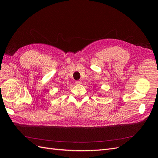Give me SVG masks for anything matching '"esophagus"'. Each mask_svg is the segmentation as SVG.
I'll use <instances>...</instances> for the list:
<instances>
[{
  "mask_svg": "<svg viewBox=\"0 0 158 158\" xmlns=\"http://www.w3.org/2000/svg\"><path fill=\"white\" fill-rule=\"evenodd\" d=\"M75 83H76V84L79 85V84H82V81H81V80H76V82H75Z\"/></svg>",
  "mask_w": 158,
  "mask_h": 158,
  "instance_id": "34e87169",
  "label": "esophagus"
}]
</instances>
